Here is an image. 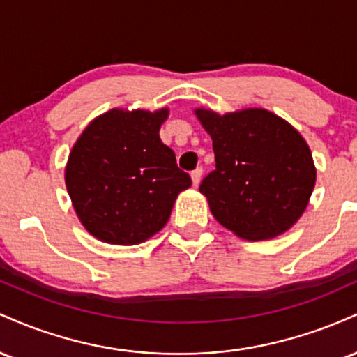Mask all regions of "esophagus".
I'll return each instance as SVG.
<instances>
[{
	"mask_svg": "<svg viewBox=\"0 0 357 357\" xmlns=\"http://www.w3.org/2000/svg\"><path fill=\"white\" fill-rule=\"evenodd\" d=\"M202 176H203V167H196L195 171H191L192 186H198V184L202 183Z\"/></svg>",
	"mask_w": 357,
	"mask_h": 357,
	"instance_id": "34e87169",
	"label": "esophagus"
}]
</instances>
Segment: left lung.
<instances>
[{
  "label": "left lung",
  "instance_id": "1",
  "mask_svg": "<svg viewBox=\"0 0 357 357\" xmlns=\"http://www.w3.org/2000/svg\"><path fill=\"white\" fill-rule=\"evenodd\" d=\"M195 114L213 141L216 166L199 191L218 223L250 241L294 227L315 184L312 154L298 130L265 109Z\"/></svg>",
  "mask_w": 357,
  "mask_h": 357
}]
</instances>
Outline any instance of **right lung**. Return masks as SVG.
<instances>
[{
  "label": "right lung",
  "instance_id": "right-lung-1",
  "mask_svg": "<svg viewBox=\"0 0 357 357\" xmlns=\"http://www.w3.org/2000/svg\"><path fill=\"white\" fill-rule=\"evenodd\" d=\"M169 110L112 109L93 119L73 144L65 184L90 235L137 245L167 223L178 195L191 186L159 137Z\"/></svg>",
  "mask_w": 357,
  "mask_h": 357
}]
</instances>
